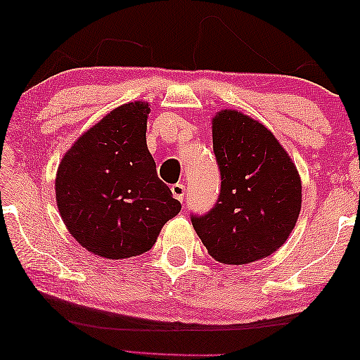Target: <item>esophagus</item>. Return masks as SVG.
<instances>
[{
  "label": "esophagus",
  "instance_id": "1",
  "mask_svg": "<svg viewBox=\"0 0 360 360\" xmlns=\"http://www.w3.org/2000/svg\"><path fill=\"white\" fill-rule=\"evenodd\" d=\"M170 191H172L174 198H175V199H179L180 202H184V201H185V194H186L185 185H181V184H175V185H172V188H170Z\"/></svg>",
  "mask_w": 360,
  "mask_h": 360
}]
</instances>
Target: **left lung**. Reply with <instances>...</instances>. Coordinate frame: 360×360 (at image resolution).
I'll return each instance as SVG.
<instances>
[{
	"label": "left lung",
	"mask_w": 360,
	"mask_h": 360,
	"mask_svg": "<svg viewBox=\"0 0 360 360\" xmlns=\"http://www.w3.org/2000/svg\"><path fill=\"white\" fill-rule=\"evenodd\" d=\"M220 194L191 223L217 262L244 264L276 252L295 226L302 181L290 156L262 122L236 110L212 121Z\"/></svg>",
	"instance_id": "left-lung-1"
}]
</instances>
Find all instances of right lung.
<instances>
[{
    "label": "right lung",
    "instance_id": "add662e5",
    "mask_svg": "<svg viewBox=\"0 0 360 360\" xmlns=\"http://www.w3.org/2000/svg\"><path fill=\"white\" fill-rule=\"evenodd\" d=\"M148 113L145 102L110 111L75 141L57 170L63 223L84 249L108 260L150 250L181 209L146 146Z\"/></svg>",
    "mask_w": 360,
    "mask_h": 360
}]
</instances>
